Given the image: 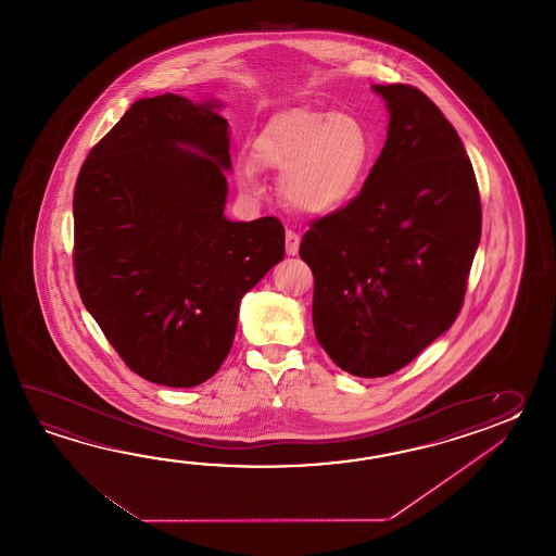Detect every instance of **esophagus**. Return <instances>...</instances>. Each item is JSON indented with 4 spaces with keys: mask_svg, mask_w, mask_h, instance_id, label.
I'll use <instances>...</instances> for the list:
<instances>
[{
    "mask_svg": "<svg viewBox=\"0 0 556 556\" xmlns=\"http://www.w3.org/2000/svg\"><path fill=\"white\" fill-rule=\"evenodd\" d=\"M298 250H300V237L292 230H286V254L295 256Z\"/></svg>",
    "mask_w": 556,
    "mask_h": 556,
    "instance_id": "34e87169",
    "label": "esophagus"
}]
</instances>
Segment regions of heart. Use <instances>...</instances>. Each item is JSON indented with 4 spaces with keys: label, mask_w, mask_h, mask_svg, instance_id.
Instances as JSON below:
<instances>
[{
    "label": "heart",
    "mask_w": 556,
    "mask_h": 556,
    "mask_svg": "<svg viewBox=\"0 0 556 556\" xmlns=\"http://www.w3.org/2000/svg\"><path fill=\"white\" fill-rule=\"evenodd\" d=\"M371 159L366 127L354 117L294 109L274 118L256 141V161L282 173L283 199L307 214H321L350 201ZM238 175L256 189V166L244 161Z\"/></svg>",
    "instance_id": "1"
}]
</instances>
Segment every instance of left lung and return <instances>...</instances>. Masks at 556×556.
<instances>
[{
	"mask_svg": "<svg viewBox=\"0 0 556 556\" xmlns=\"http://www.w3.org/2000/svg\"><path fill=\"white\" fill-rule=\"evenodd\" d=\"M388 139L362 192L307 230L312 319L333 364L383 378L435 342L462 312L481 240L471 161L439 106L412 85H374Z\"/></svg>",
	"mask_w": 556,
	"mask_h": 556,
	"instance_id": "8db88e82",
	"label": "left lung"
}]
</instances>
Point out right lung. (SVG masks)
<instances>
[{
	"instance_id": "obj_1",
	"label": "right lung",
	"mask_w": 556,
	"mask_h": 556,
	"mask_svg": "<svg viewBox=\"0 0 556 556\" xmlns=\"http://www.w3.org/2000/svg\"><path fill=\"white\" fill-rule=\"evenodd\" d=\"M223 103L139 99L94 144L73 192L75 282L123 362L166 388L223 366L242 295L283 258L274 216H225Z\"/></svg>"
}]
</instances>
